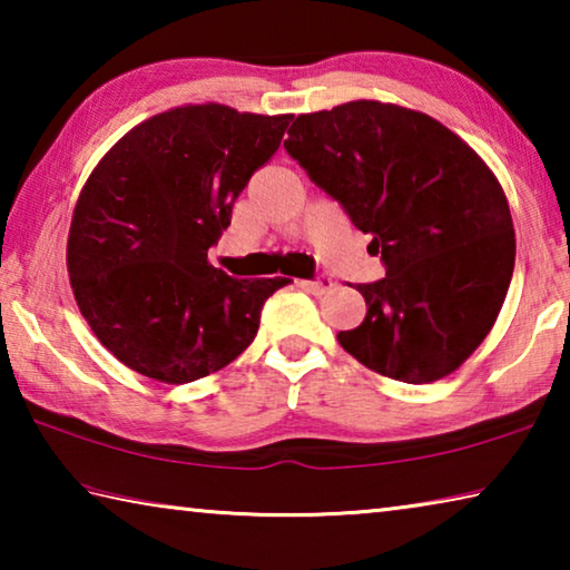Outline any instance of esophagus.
Masks as SVG:
<instances>
[{
	"label": "esophagus",
	"instance_id": "esophagus-1",
	"mask_svg": "<svg viewBox=\"0 0 570 570\" xmlns=\"http://www.w3.org/2000/svg\"><path fill=\"white\" fill-rule=\"evenodd\" d=\"M304 286H306V288H308V292H312V294H316V296H322V294H326V292H330V288L334 286V282H332V278H330V276H320V278H314V282H306Z\"/></svg>",
	"mask_w": 570,
	"mask_h": 570
}]
</instances>
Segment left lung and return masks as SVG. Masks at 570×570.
I'll return each instance as SVG.
<instances>
[{"instance_id": "1", "label": "left lung", "mask_w": 570, "mask_h": 570, "mask_svg": "<svg viewBox=\"0 0 570 570\" xmlns=\"http://www.w3.org/2000/svg\"><path fill=\"white\" fill-rule=\"evenodd\" d=\"M284 148L387 266L380 282L356 286L366 316L336 334L340 344L397 382L455 372L493 330L515 266L495 173L435 118L380 100L298 115Z\"/></svg>"}]
</instances>
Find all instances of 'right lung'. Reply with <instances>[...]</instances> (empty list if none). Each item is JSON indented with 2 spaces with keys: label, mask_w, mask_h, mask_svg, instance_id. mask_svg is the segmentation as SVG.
Masks as SVG:
<instances>
[{
  "label": "right lung",
  "mask_w": 570,
  "mask_h": 570,
  "mask_svg": "<svg viewBox=\"0 0 570 570\" xmlns=\"http://www.w3.org/2000/svg\"><path fill=\"white\" fill-rule=\"evenodd\" d=\"M288 120L180 105L135 125L90 173L72 210L67 272L92 334L132 372L186 384L254 342L264 302L288 278H230L208 248Z\"/></svg>",
  "instance_id": "obj_1"
}]
</instances>
